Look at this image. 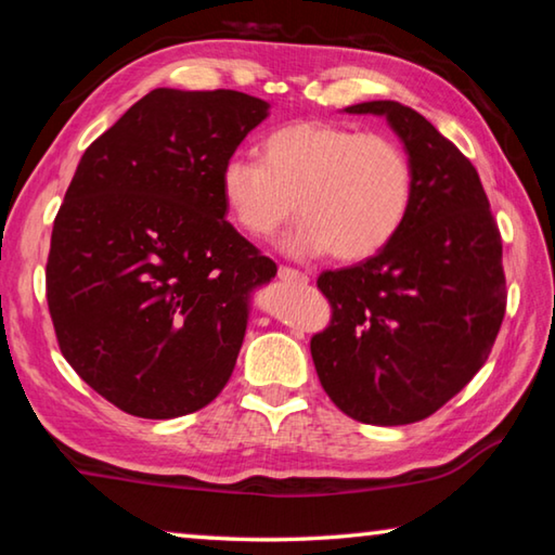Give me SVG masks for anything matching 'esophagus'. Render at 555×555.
Returning <instances> with one entry per match:
<instances>
[{
    "label": "esophagus",
    "instance_id": "obj_1",
    "mask_svg": "<svg viewBox=\"0 0 555 555\" xmlns=\"http://www.w3.org/2000/svg\"><path fill=\"white\" fill-rule=\"evenodd\" d=\"M279 279L288 281V284H308V274L294 267H279Z\"/></svg>",
    "mask_w": 555,
    "mask_h": 555
}]
</instances>
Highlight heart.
Here are the masks:
<instances>
[{
    "instance_id": "b5f03b06",
    "label": "heart",
    "mask_w": 555,
    "mask_h": 555,
    "mask_svg": "<svg viewBox=\"0 0 555 555\" xmlns=\"http://www.w3.org/2000/svg\"><path fill=\"white\" fill-rule=\"evenodd\" d=\"M222 201L249 237L267 240L294 218L304 222L286 247L294 255L362 261L401 232L413 203V164L387 134L296 121L264 139L261 162L230 158Z\"/></svg>"
}]
</instances>
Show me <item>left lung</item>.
<instances>
[{"instance_id":"left-lung-1","label":"left lung","mask_w":555,"mask_h":555,"mask_svg":"<svg viewBox=\"0 0 555 555\" xmlns=\"http://www.w3.org/2000/svg\"><path fill=\"white\" fill-rule=\"evenodd\" d=\"M347 112L387 117L413 164V203L379 255L318 276L333 315L311 354L350 418L416 424L492 352L506 311L502 234L475 166L424 115L393 100Z\"/></svg>"}]
</instances>
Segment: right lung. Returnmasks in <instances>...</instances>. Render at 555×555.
<instances>
[{
	"label": "right lung",
	"instance_id": "right-lung-1",
	"mask_svg": "<svg viewBox=\"0 0 555 555\" xmlns=\"http://www.w3.org/2000/svg\"><path fill=\"white\" fill-rule=\"evenodd\" d=\"M267 112L237 90L156 88L86 149L65 191L46 261L55 340L131 416L208 406L237 362L249 291L276 276L224 220L220 188Z\"/></svg>",
	"mask_w": 555,
	"mask_h": 555
}]
</instances>
